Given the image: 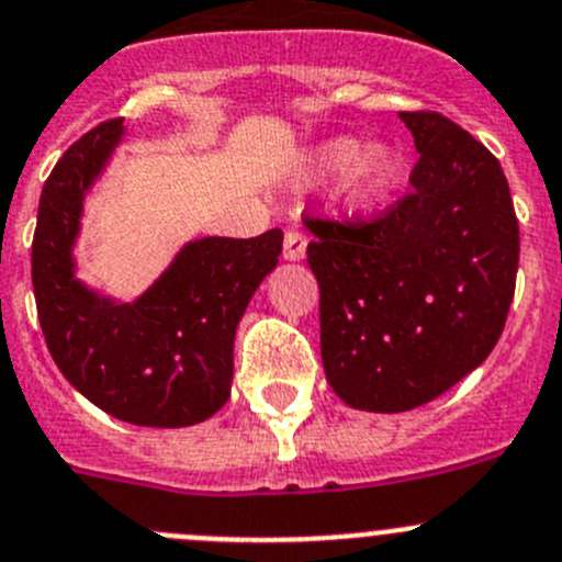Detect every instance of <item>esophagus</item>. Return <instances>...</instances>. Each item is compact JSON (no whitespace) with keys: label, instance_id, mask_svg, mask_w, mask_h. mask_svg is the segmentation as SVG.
I'll return each instance as SVG.
<instances>
[{"label":"esophagus","instance_id":"1","mask_svg":"<svg viewBox=\"0 0 562 562\" xmlns=\"http://www.w3.org/2000/svg\"><path fill=\"white\" fill-rule=\"evenodd\" d=\"M307 251V235L302 229H288L285 240H282V255L285 260H302Z\"/></svg>","mask_w":562,"mask_h":562}]
</instances>
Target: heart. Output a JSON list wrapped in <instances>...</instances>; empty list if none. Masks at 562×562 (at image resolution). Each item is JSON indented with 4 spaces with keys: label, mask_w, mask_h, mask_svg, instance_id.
Instances as JSON below:
<instances>
[{
    "label": "heart",
    "mask_w": 562,
    "mask_h": 562,
    "mask_svg": "<svg viewBox=\"0 0 562 562\" xmlns=\"http://www.w3.org/2000/svg\"><path fill=\"white\" fill-rule=\"evenodd\" d=\"M402 155L393 146L363 149L355 138H333L313 151L316 175H340L338 199L352 210H371L396 188L402 177Z\"/></svg>",
    "instance_id": "1"
}]
</instances>
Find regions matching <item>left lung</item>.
<instances>
[{
	"mask_svg": "<svg viewBox=\"0 0 562 562\" xmlns=\"http://www.w3.org/2000/svg\"><path fill=\"white\" fill-rule=\"evenodd\" d=\"M400 119L418 151L411 193L369 222L305 216L327 382L369 413L413 411L471 374L505 329L518 271L499 160L435 110Z\"/></svg>",
	"mask_w": 562,
	"mask_h": 562,
	"instance_id": "1",
	"label": "left lung"
}]
</instances>
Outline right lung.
Wrapping results in <instances>:
<instances>
[{
	"label": "right lung",
	"mask_w": 562,
	"mask_h": 562,
	"mask_svg": "<svg viewBox=\"0 0 562 562\" xmlns=\"http://www.w3.org/2000/svg\"><path fill=\"white\" fill-rule=\"evenodd\" d=\"M122 135L119 119L102 122L44 182L33 238L38 322L52 360L88 402L138 427H191L229 400L235 327L277 266L282 229L191 240L135 302L88 291L71 246L82 196Z\"/></svg>",
	"instance_id": "right-lung-1"
}]
</instances>
